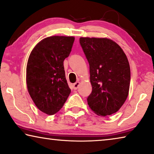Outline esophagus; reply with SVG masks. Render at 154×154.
I'll return each mask as SVG.
<instances>
[{"instance_id":"obj_1","label":"esophagus","mask_w":154,"mask_h":154,"mask_svg":"<svg viewBox=\"0 0 154 154\" xmlns=\"http://www.w3.org/2000/svg\"><path fill=\"white\" fill-rule=\"evenodd\" d=\"M79 82H75V84H73V89H75V90H77L78 88V87L79 86Z\"/></svg>"}]
</instances>
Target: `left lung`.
I'll use <instances>...</instances> for the list:
<instances>
[{
    "label": "left lung",
    "instance_id": "8db88e82",
    "mask_svg": "<svg viewBox=\"0 0 154 154\" xmlns=\"http://www.w3.org/2000/svg\"><path fill=\"white\" fill-rule=\"evenodd\" d=\"M79 43L90 66L89 107L101 116L116 113L129 91L131 71L127 56L120 45L109 38L81 37Z\"/></svg>",
    "mask_w": 154,
    "mask_h": 154
}]
</instances>
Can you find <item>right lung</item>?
Wrapping results in <instances>:
<instances>
[{"label":"right lung","instance_id":"1","mask_svg":"<svg viewBox=\"0 0 154 154\" xmlns=\"http://www.w3.org/2000/svg\"><path fill=\"white\" fill-rule=\"evenodd\" d=\"M74 41L73 36H50L38 43L29 54L27 91L36 107L48 115L57 113L70 93L63 61L69 56Z\"/></svg>","mask_w":154,"mask_h":154}]
</instances>
